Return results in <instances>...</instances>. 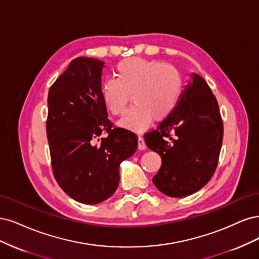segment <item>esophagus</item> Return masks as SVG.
<instances>
[{"instance_id": "34e87169", "label": "esophagus", "mask_w": 259, "mask_h": 259, "mask_svg": "<svg viewBox=\"0 0 259 259\" xmlns=\"http://www.w3.org/2000/svg\"><path fill=\"white\" fill-rule=\"evenodd\" d=\"M138 148L140 149V151H143V149L146 148V144L144 142V139L142 137H139L138 138Z\"/></svg>"}]
</instances>
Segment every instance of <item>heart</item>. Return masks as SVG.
I'll return each mask as SVG.
<instances>
[{
	"label": "heart",
	"instance_id": "1",
	"mask_svg": "<svg viewBox=\"0 0 259 259\" xmlns=\"http://www.w3.org/2000/svg\"><path fill=\"white\" fill-rule=\"evenodd\" d=\"M183 80L175 66L159 60L130 58L116 65V78L107 79L101 87L106 111L120 116L132 96L135 102L119 121L133 131L144 130L152 119L162 121L177 108Z\"/></svg>",
	"mask_w": 259,
	"mask_h": 259
}]
</instances>
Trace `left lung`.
<instances>
[{"mask_svg":"<svg viewBox=\"0 0 259 259\" xmlns=\"http://www.w3.org/2000/svg\"><path fill=\"white\" fill-rule=\"evenodd\" d=\"M190 76L174 112L144 136L147 147L162 160L154 184L174 198L195 194L211 180L224 135L218 100L200 75Z\"/></svg>","mask_w":259,"mask_h":259,"instance_id":"8db88e82","label":"left lung"}]
</instances>
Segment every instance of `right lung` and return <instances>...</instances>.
Returning a JSON list of instances; mask_svg holds the SVG:
<instances>
[{"mask_svg":"<svg viewBox=\"0 0 259 259\" xmlns=\"http://www.w3.org/2000/svg\"><path fill=\"white\" fill-rule=\"evenodd\" d=\"M104 62L78 57L49 89L46 132L54 177L64 193L86 204L110 198L119 164L136 153L138 137L113 128L101 97ZM102 133L106 138L97 146Z\"/></svg>","mask_w":259,"mask_h":259,"instance_id":"obj_1","label":"right lung"}]
</instances>
